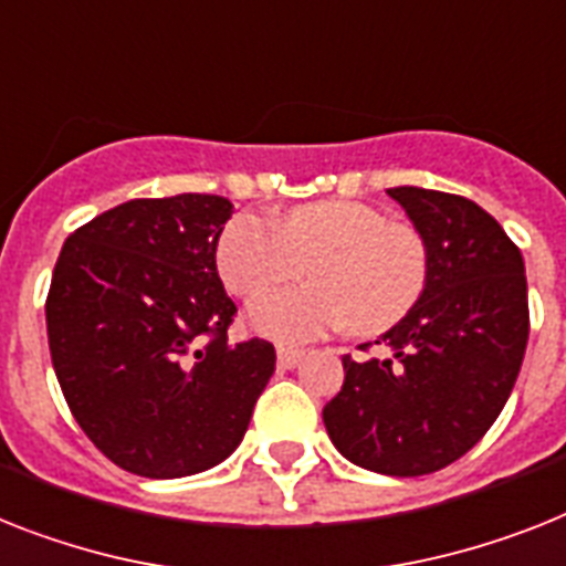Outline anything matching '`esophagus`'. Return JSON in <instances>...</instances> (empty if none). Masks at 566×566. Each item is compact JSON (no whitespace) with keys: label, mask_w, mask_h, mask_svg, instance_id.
<instances>
[{"label":"esophagus","mask_w":566,"mask_h":566,"mask_svg":"<svg viewBox=\"0 0 566 566\" xmlns=\"http://www.w3.org/2000/svg\"><path fill=\"white\" fill-rule=\"evenodd\" d=\"M301 358H303V349H297V347H286V344H280L277 347V364L280 367H294V364H301Z\"/></svg>","instance_id":"34e87169"}]
</instances>
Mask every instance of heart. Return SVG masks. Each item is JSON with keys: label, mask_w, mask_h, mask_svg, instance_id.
Segmentation results:
<instances>
[{"label": "heart", "mask_w": 566, "mask_h": 566, "mask_svg": "<svg viewBox=\"0 0 566 566\" xmlns=\"http://www.w3.org/2000/svg\"><path fill=\"white\" fill-rule=\"evenodd\" d=\"M310 259L316 261L313 286L260 297L249 310L254 333L283 344L349 324L364 335L385 333L417 306L431 265L417 228L390 222L385 210L353 199L297 205L277 226L240 213L217 242L219 274L240 297L293 279Z\"/></svg>", "instance_id": "obj_1"}]
</instances>
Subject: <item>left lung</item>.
Instances as JSON below:
<instances>
[{
  "instance_id": "8db88e82",
  "label": "left lung",
  "mask_w": 566,
  "mask_h": 566,
  "mask_svg": "<svg viewBox=\"0 0 566 566\" xmlns=\"http://www.w3.org/2000/svg\"><path fill=\"white\" fill-rule=\"evenodd\" d=\"M387 193L428 242V286L376 340L390 356H344L324 424L349 462L419 478L460 460L501 417L524 364L530 301L521 249L480 205L424 188Z\"/></svg>"
}]
</instances>
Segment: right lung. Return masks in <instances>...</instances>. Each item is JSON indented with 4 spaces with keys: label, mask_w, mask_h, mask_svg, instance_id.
<instances>
[{
    "label": "right lung",
    "mask_w": 566,
    "mask_h": 566,
    "mask_svg": "<svg viewBox=\"0 0 566 566\" xmlns=\"http://www.w3.org/2000/svg\"><path fill=\"white\" fill-rule=\"evenodd\" d=\"M226 196L133 199L69 233L51 274V364L88 440L142 478L199 474L249 431L274 373L263 338L228 340L217 272Z\"/></svg>",
    "instance_id": "obj_1"
}]
</instances>
